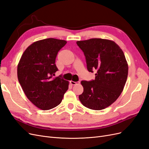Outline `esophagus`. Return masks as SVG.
<instances>
[{"label":"esophagus","mask_w":149,"mask_h":149,"mask_svg":"<svg viewBox=\"0 0 149 149\" xmlns=\"http://www.w3.org/2000/svg\"><path fill=\"white\" fill-rule=\"evenodd\" d=\"M70 84H71V85H76V84H79L80 83V82L79 81H77V82H74V81H70Z\"/></svg>","instance_id":"34e87169"}]
</instances>
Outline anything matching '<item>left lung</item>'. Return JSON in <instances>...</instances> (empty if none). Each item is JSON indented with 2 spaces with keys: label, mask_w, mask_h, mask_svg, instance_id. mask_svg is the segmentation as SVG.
<instances>
[{
  "label": "left lung",
  "mask_w": 149,
  "mask_h": 149,
  "mask_svg": "<svg viewBox=\"0 0 149 149\" xmlns=\"http://www.w3.org/2000/svg\"><path fill=\"white\" fill-rule=\"evenodd\" d=\"M76 43L84 53L88 70L96 72L95 79L81 82L84 90L79 100L89 109H105L119 97L127 78L128 65L124 52L109 40L91 38Z\"/></svg>",
  "instance_id": "obj_1"
}]
</instances>
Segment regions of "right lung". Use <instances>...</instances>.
I'll list each match as a JSON object with an SVG mask.
<instances>
[{
    "label": "right lung",
    "instance_id": "1",
    "mask_svg": "<svg viewBox=\"0 0 149 149\" xmlns=\"http://www.w3.org/2000/svg\"><path fill=\"white\" fill-rule=\"evenodd\" d=\"M66 41L47 38L31 44L22 54L17 66V77L29 100L38 108L49 110L61 103L69 82L53 78L58 71L55 60Z\"/></svg>",
    "mask_w": 149,
    "mask_h": 149
}]
</instances>
